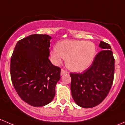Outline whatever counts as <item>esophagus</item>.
<instances>
[{
  "instance_id": "obj_1",
  "label": "esophagus",
  "mask_w": 125,
  "mask_h": 125,
  "mask_svg": "<svg viewBox=\"0 0 125 125\" xmlns=\"http://www.w3.org/2000/svg\"><path fill=\"white\" fill-rule=\"evenodd\" d=\"M68 73L67 72L65 71V70H64L63 69H62V70H61V76H62L63 74H66V73Z\"/></svg>"
}]
</instances>
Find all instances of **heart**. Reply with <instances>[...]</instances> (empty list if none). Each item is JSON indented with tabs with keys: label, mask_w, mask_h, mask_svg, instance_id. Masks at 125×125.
Instances as JSON below:
<instances>
[{
	"label": "heart",
	"mask_w": 125,
	"mask_h": 125,
	"mask_svg": "<svg viewBox=\"0 0 125 125\" xmlns=\"http://www.w3.org/2000/svg\"><path fill=\"white\" fill-rule=\"evenodd\" d=\"M96 48L93 43L83 40H65L51 51L52 61L57 65L67 58L66 65L72 71L87 70L94 58Z\"/></svg>",
	"instance_id": "1"
}]
</instances>
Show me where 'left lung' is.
Segmentation results:
<instances>
[{
  "label": "left lung",
  "mask_w": 125,
  "mask_h": 125,
  "mask_svg": "<svg viewBox=\"0 0 125 125\" xmlns=\"http://www.w3.org/2000/svg\"><path fill=\"white\" fill-rule=\"evenodd\" d=\"M99 46L102 51L96 55L88 69L81 73H70L72 97L78 106L84 108L101 104L113 85L115 60L111 47L102 41Z\"/></svg>",
  "instance_id": "left-lung-1"
}]
</instances>
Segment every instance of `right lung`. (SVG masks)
I'll use <instances>...</instances> for the list:
<instances>
[{
	"instance_id": "1",
	"label": "right lung",
	"mask_w": 125,
	"mask_h": 125,
	"mask_svg": "<svg viewBox=\"0 0 125 125\" xmlns=\"http://www.w3.org/2000/svg\"><path fill=\"white\" fill-rule=\"evenodd\" d=\"M51 36L31 35L15 45L11 59V81L20 98L33 106L52 102L61 69L49 59Z\"/></svg>"
}]
</instances>
